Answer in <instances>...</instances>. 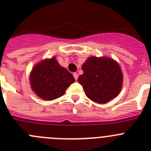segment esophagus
Returning <instances> with one entry per match:
<instances>
[{
  "label": "esophagus",
  "mask_w": 151,
  "mask_h": 151,
  "mask_svg": "<svg viewBox=\"0 0 151 151\" xmlns=\"http://www.w3.org/2000/svg\"><path fill=\"white\" fill-rule=\"evenodd\" d=\"M73 76H74V78H75V79H76V80L78 79V73H73Z\"/></svg>",
  "instance_id": "obj_1"
}]
</instances>
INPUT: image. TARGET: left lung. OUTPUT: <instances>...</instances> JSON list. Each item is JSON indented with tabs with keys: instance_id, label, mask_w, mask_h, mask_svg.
Returning a JSON list of instances; mask_svg holds the SVG:
<instances>
[{
	"instance_id": "1",
	"label": "left lung",
	"mask_w": 151,
	"mask_h": 151,
	"mask_svg": "<svg viewBox=\"0 0 151 151\" xmlns=\"http://www.w3.org/2000/svg\"><path fill=\"white\" fill-rule=\"evenodd\" d=\"M83 73L78 81L87 98L99 104H105L121 91L123 75L116 61L107 57H89L81 67Z\"/></svg>"
}]
</instances>
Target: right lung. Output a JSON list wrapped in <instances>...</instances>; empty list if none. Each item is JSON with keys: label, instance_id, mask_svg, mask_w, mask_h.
<instances>
[{"label": "right lung", "instance_id": "obj_1", "mask_svg": "<svg viewBox=\"0 0 151 151\" xmlns=\"http://www.w3.org/2000/svg\"><path fill=\"white\" fill-rule=\"evenodd\" d=\"M32 90L46 101L58 99L75 81L73 76L61 67L55 57L37 64L29 76Z\"/></svg>", "mask_w": 151, "mask_h": 151}]
</instances>
